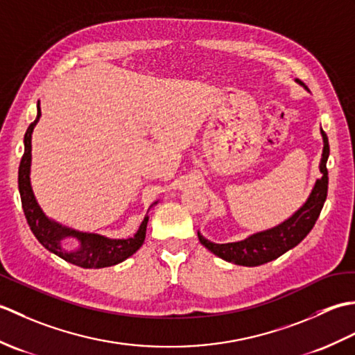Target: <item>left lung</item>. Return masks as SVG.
I'll use <instances>...</instances> for the list:
<instances>
[{"label":"left lung","mask_w":355,"mask_h":355,"mask_svg":"<svg viewBox=\"0 0 355 355\" xmlns=\"http://www.w3.org/2000/svg\"><path fill=\"white\" fill-rule=\"evenodd\" d=\"M300 87H305L304 82L296 79ZM323 149L319 163V171L322 177L315 180L313 189L308 195L305 202L300 206L296 212L290 215L286 220L279 223L275 227L266 230L256 232L248 235L247 238L235 241V243L216 244L212 241L202 236V233L198 230L200 243L205 245L209 252H212L218 258H221L227 262L236 263V266L244 267H258L262 263L277 259L291 248L296 247L308 233L314 227L315 221L320 215V210L325 205L327 192H328V171L327 162L329 157V145L328 137L320 128Z\"/></svg>","instance_id":"1"}]
</instances>
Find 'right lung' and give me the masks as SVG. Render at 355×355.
I'll use <instances>...</instances> for the list:
<instances>
[{"label":"right lung","instance_id":"obj_1","mask_svg":"<svg viewBox=\"0 0 355 355\" xmlns=\"http://www.w3.org/2000/svg\"><path fill=\"white\" fill-rule=\"evenodd\" d=\"M36 110L37 112L35 122L30 123L24 135V155L21 158L18 171V187L22 209H24V215L33 235L50 253L82 268H103L123 262L137 252L143 243H145L149 221L148 214L143 218L140 227L134 233V236H128L123 239H114L99 235V233L80 232L67 227V225L51 220V218L45 215L35 197L32 182H30V171H32V134L41 117L40 102H37ZM157 202L158 201H154L150 207H154ZM65 239H74L78 243V247L65 249L62 244Z\"/></svg>","mask_w":355,"mask_h":355}]
</instances>
